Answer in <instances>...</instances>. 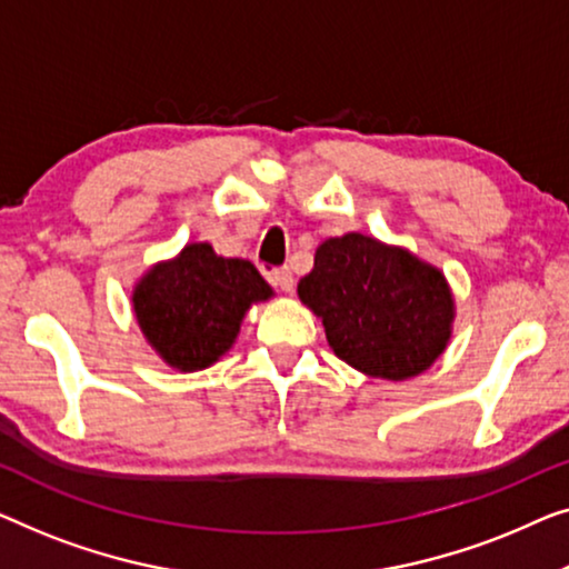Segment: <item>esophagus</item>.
<instances>
[{"instance_id": "34e87169", "label": "esophagus", "mask_w": 569, "mask_h": 569, "mask_svg": "<svg viewBox=\"0 0 569 569\" xmlns=\"http://www.w3.org/2000/svg\"><path fill=\"white\" fill-rule=\"evenodd\" d=\"M270 281H273L278 288H281V291H293V276H291V270L288 268H276V270H270Z\"/></svg>"}]
</instances>
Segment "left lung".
Returning a JSON list of instances; mask_svg holds the SVG:
<instances>
[{
  "label": "left lung",
  "mask_w": 569,
  "mask_h": 569,
  "mask_svg": "<svg viewBox=\"0 0 569 569\" xmlns=\"http://www.w3.org/2000/svg\"><path fill=\"white\" fill-rule=\"evenodd\" d=\"M299 299L322 317L335 356L376 379L422 373L451 335L453 299L441 270L356 231L317 247Z\"/></svg>",
  "instance_id": "1"
}]
</instances>
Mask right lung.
Segmentation results:
<instances>
[{
    "label": "right lung",
    "instance_id": "1",
    "mask_svg": "<svg viewBox=\"0 0 569 569\" xmlns=\"http://www.w3.org/2000/svg\"><path fill=\"white\" fill-rule=\"evenodd\" d=\"M270 296L252 262L219 258L211 244H188L136 286L133 311L167 363L198 371L231 348L250 303Z\"/></svg>",
    "mask_w": 569,
    "mask_h": 569
}]
</instances>
